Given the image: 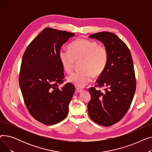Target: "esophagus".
Wrapping results in <instances>:
<instances>
[{
    "label": "esophagus",
    "mask_w": 152,
    "mask_h": 152,
    "mask_svg": "<svg viewBox=\"0 0 152 152\" xmlns=\"http://www.w3.org/2000/svg\"><path fill=\"white\" fill-rule=\"evenodd\" d=\"M76 91H77V92H83L84 91V89H82V88H80V87H77Z\"/></svg>",
    "instance_id": "obj_1"
}]
</instances>
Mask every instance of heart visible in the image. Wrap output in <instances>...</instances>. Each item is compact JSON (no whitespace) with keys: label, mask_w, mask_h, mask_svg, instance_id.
<instances>
[{"label":"heart","mask_w":152,"mask_h":152,"mask_svg":"<svg viewBox=\"0 0 152 152\" xmlns=\"http://www.w3.org/2000/svg\"><path fill=\"white\" fill-rule=\"evenodd\" d=\"M68 49H61L58 57L61 65L67 73L73 71L76 62L80 61L81 69L71 74L68 81L78 87H83L88 84L92 76L100 75L105 69L108 61L107 48L91 40L79 38L72 42Z\"/></svg>","instance_id":"b5f03b06"}]
</instances>
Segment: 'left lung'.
<instances>
[{
  "instance_id": "8db88e82",
  "label": "left lung",
  "mask_w": 152,
  "mask_h": 152,
  "mask_svg": "<svg viewBox=\"0 0 152 152\" xmlns=\"http://www.w3.org/2000/svg\"><path fill=\"white\" fill-rule=\"evenodd\" d=\"M103 43L108 52L105 69L99 76L95 87H91V99L87 105L92 120L103 126L118 123L128 111L136 89L133 61L129 48L116 34L100 32L89 36Z\"/></svg>"
}]
</instances>
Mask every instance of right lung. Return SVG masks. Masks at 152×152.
Instances as JSON below:
<instances>
[{
    "label": "right lung",
    "mask_w": 152,
    "mask_h": 152,
    "mask_svg": "<svg viewBox=\"0 0 152 152\" xmlns=\"http://www.w3.org/2000/svg\"><path fill=\"white\" fill-rule=\"evenodd\" d=\"M74 33L47 28L27 47L23 54L19 84L26 108L36 120L45 125L61 121L75 87L70 83L60 89L64 69L59 60L61 46Z\"/></svg>",
    "instance_id": "1"
}]
</instances>
